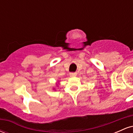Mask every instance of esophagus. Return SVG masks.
<instances>
[{
	"label": "esophagus",
	"mask_w": 133,
	"mask_h": 133,
	"mask_svg": "<svg viewBox=\"0 0 133 133\" xmlns=\"http://www.w3.org/2000/svg\"><path fill=\"white\" fill-rule=\"evenodd\" d=\"M77 75V73L76 72H71L69 74V76H71V77H74V76H76Z\"/></svg>",
	"instance_id": "obj_1"
}]
</instances>
